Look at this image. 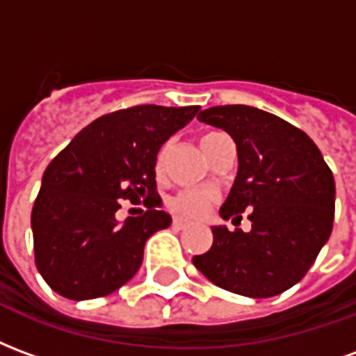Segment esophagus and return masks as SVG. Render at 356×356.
Instances as JSON below:
<instances>
[{
    "label": "esophagus",
    "mask_w": 356,
    "mask_h": 356,
    "mask_svg": "<svg viewBox=\"0 0 356 356\" xmlns=\"http://www.w3.org/2000/svg\"><path fill=\"white\" fill-rule=\"evenodd\" d=\"M173 227H175L177 231H183L185 227H188V221H186V219H181V217H173Z\"/></svg>",
    "instance_id": "1"
}]
</instances>
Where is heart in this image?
I'll return each instance as SVG.
<instances>
[{"label":"heart","mask_w":356,"mask_h":356,"mask_svg":"<svg viewBox=\"0 0 356 356\" xmlns=\"http://www.w3.org/2000/svg\"><path fill=\"white\" fill-rule=\"evenodd\" d=\"M219 131L204 133L200 137V147H206L209 140L216 139ZM163 163V152L158 156V168H162ZM216 200L213 193L209 191H200V188H188V191H181L170 200V209L173 213H177L186 219H200L209 211L211 204Z\"/></svg>","instance_id":"1"}]
</instances>
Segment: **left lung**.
I'll list each match as a JSON object with an SVG mask.
<instances>
[{
	"mask_svg": "<svg viewBox=\"0 0 356 356\" xmlns=\"http://www.w3.org/2000/svg\"><path fill=\"white\" fill-rule=\"evenodd\" d=\"M198 120L236 143L238 173L219 209L223 219L250 211L252 231L211 227L213 244L194 267L223 290L273 298L298 284L334 225L336 183L311 137L282 118L246 104L202 110Z\"/></svg>",
	"mask_w": 356,
	"mask_h": 356,
	"instance_id": "8db88e82",
	"label": "left lung"
}]
</instances>
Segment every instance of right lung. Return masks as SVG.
<instances>
[{"mask_svg": "<svg viewBox=\"0 0 356 356\" xmlns=\"http://www.w3.org/2000/svg\"><path fill=\"white\" fill-rule=\"evenodd\" d=\"M200 106L139 104L97 118L83 127L43 173L32 208L35 267L63 298L83 301L108 296L129 282L156 231L171 225L154 209L156 156ZM149 209L124 224L122 200Z\"/></svg>", "mask_w": 356, "mask_h": 356, "instance_id": "1", "label": "right lung"}]
</instances>
